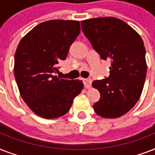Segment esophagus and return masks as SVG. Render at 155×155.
Wrapping results in <instances>:
<instances>
[{
	"label": "esophagus",
	"instance_id": "1",
	"mask_svg": "<svg viewBox=\"0 0 155 155\" xmlns=\"http://www.w3.org/2000/svg\"><path fill=\"white\" fill-rule=\"evenodd\" d=\"M83 82H84V87H86V88H89V87H91L92 80H89V79H83Z\"/></svg>",
	"mask_w": 155,
	"mask_h": 155
}]
</instances>
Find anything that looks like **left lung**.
<instances>
[{
	"label": "left lung",
	"mask_w": 155,
	"mask_h": 155,
	"mask_svg": "<svg viewBox=\"0 0 155 155\" xmlns=\"http://www.w3.org/2000/svg\"><path fill=\"white\" fill-rule=\"evenodd\" d=\"M81 27L101 58L111 61L109 76L92 82L101 93L93 108L102 117H121L135 105L143 89L147 68L143 41L127 23L113 17L82 21Z\"/></svg>",
	"instance_id": "8db88e82"
}]
</instances>
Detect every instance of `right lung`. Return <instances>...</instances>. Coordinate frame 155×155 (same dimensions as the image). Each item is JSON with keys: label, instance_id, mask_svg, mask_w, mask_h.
<instances>
[{"label": "right lung", "instance_id": "obj_1", "mask_svg": "<svg viewBox=\"0 0 155 155\" xmlns=\"http://www.w3.org/2000/svg\"><path fill=\"white\" fill-rule=\"evenodd\" d=\"M80 33L78 21L51 20L36 25L19 42L14 76L21 97L38 116L51 119L64 115L82 91V80L55 75Z\"/></svg>", "mask_w": 155, "mask_h": 155}]
</instances>
